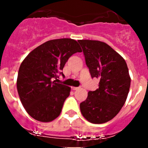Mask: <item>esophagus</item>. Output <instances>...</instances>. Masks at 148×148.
<instances>
[{
    "label": "esophagus",
    "mask_w": 148,
    "mask_h": 148,
    "mask_svg": "<svg viewBox=\"0 0 148 148\" xmlns=\"http://www.w3.org/2000/svg\"><path fill=\"white\" fill-rule=\"evenodd\" d=\"M71 88H72V90H77L79 89L78 87H72Z\"/></svg>",
    "instance_id": "esophagus-1"
}]
</instances>
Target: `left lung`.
Returning a JSON list of instances; mask_svg holds the SVG:
<instances>
[{
	"label": "left lung",
	"instance_id": "8db88e82",
	"mask_svg": "<svg viewBox=\"0 0 148 148\" xmlns=\"http://www.w3.org/2000/svg\"><path fill=\"white\" fill-rule=\"evenodd\" d=\"M92 78H99V89L90 91L80 104L82 116L93 124H103L119 113L127 98L130 77L125 59L106 43L78 40Z\"/></svg>",
	"mask_w": 148,
	"mask_h": 148
}]
</instances>
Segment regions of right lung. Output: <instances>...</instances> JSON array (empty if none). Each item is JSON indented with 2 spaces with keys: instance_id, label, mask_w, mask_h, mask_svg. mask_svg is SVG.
<instances>
[{
  "instance_id": "obj_1",
  "label": "right lung",
  "mask_w": 148,
  "mask_h": 148,
  "mask_svg": "<svg viewBox=\"0 0 148 148\" xmlns=\"http://www.w3.org/2000/svg\"><path fill=\"white\" fill-rule=\"evenodd\" d=\"M75 40H48L30 52L18 70L17 89L29 115L41 122H49L60 115L70 88L53 82L70 56L82 52Z\"/></svg>"
}]
</instances>
